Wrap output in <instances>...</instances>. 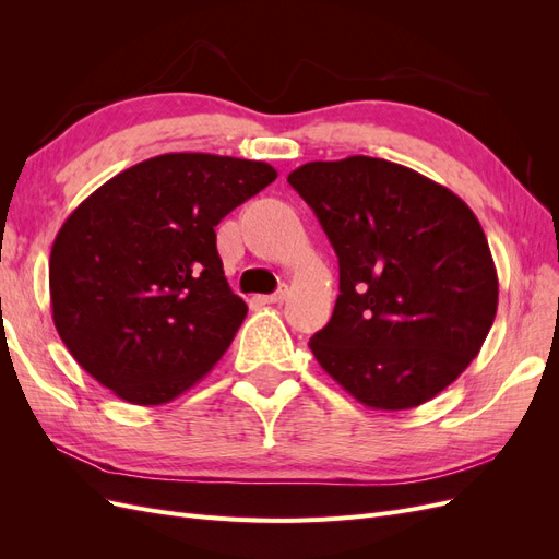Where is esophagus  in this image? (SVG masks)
<instances>
[{
	"label": "esophagus",
	"instance_id": "1",
	"mask_svg": "<svg viewBox=\"0 0 559 559\" xmlns=\"http://www.w3.org/2000/svg\"><path fill=\"white\" fill-rule=\"evenodd\" d=\"M286 298H289V289H286V286H282V289H277L275 294H270V296H263L261 300L263 302H284Z\"/></svg>",
	"mask_w": 559,
	"mask_h": 559
}]
</instances>
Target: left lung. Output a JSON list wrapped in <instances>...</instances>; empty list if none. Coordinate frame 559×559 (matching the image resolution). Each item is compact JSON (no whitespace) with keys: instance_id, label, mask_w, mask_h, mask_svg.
<instances>
[{"instance_id":"obj_1","label":"left lung","mask_w":559,"mask_h":559,"mask_svg":"<svg viewBox=\"0 0 559 559\" xmlns=\"http://www.w3.org/2000/svg\"><path fill=\"white\" fill-rule=\"evenodd\" d=\"M335 249L341 294L310 337L319 366L376 411L431 401L478 357L499 280L480 222L445 186L370 156L286 177Z\"/></svg>"}]
</instances>
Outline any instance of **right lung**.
<instances>
[{
  "instance_id": "obj_1",
  "label": "right lung",
  "mask_w": 559,
  "mask_h": 559,
  "mask_svg": "<svg viewBox=\"0 0 559 559\" xmlns=\"http://www.w3.org/2000/svg\"><path fill=\"white\" fill-rule=\"evenodd\" d=\"M275 179L263 160L163 154L83 200L48 263L53 324L76 364L134 405L205 378L247 317L214 226Z\"/></svg>"
}]
</instances>
